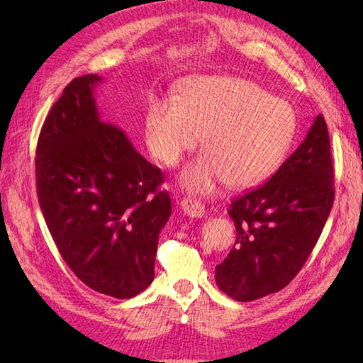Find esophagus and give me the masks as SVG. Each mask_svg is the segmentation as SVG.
Returning a JSON list of instances; mask_svg holds the SVG:
<instances>
[{
  "label": "esophagus",
  "instance_id": "1",
  "mask_svg": "<svg viewBox=\"0 0 363 363\" xmlns=\"http://www.w3.org/2000/svg\"><path fill=\"white\" fill-rule=\"evenodd\" d=\"M181 209L187 217L191 218H203L206 215V209L201 201H198V199L194 198H184L181 201Z\"/></svg>",
  "mask_w": 363,
  "mask_h": 363
}]
</instances>
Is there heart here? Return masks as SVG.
Listing matches in <instances>:
<instances>
[{
  "label": "heart",
  "instance_id": "b5f03b06",
  "mask_svg": "<svg viewBox=\"0 0 363 363\" xmlns=\"http://www.w3.org/2000/svg\"><path fill=\"white\" fill-rule=\"evenodd\" d=\"M201 134L206 152L182 173V186L196 194L212 191L223 181L233 189L254 187L287 156L296 112L285 99L235 76H194L176 96L150 98L145 140L162 164H179Z\"/></svg>",
  "mask_w": 363,
  "mask_h": 363
}]
</instances>
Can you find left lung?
<instances>
[{
	"label": "left lung",
	"instance_id": "obj_1",
	"mask_svg": "<svg viewBox=\"0 0 363 363\" xmlns=\"http://www.w3.org/2000/svg\"><path fill=\"white\" fill-rule=\"evenodd\" d=\"M334 194L328 126L317 115L304 142L264 186L230 203L237 238L215 267L218 287L235 301H254L289 285L318 242Z\"/></svg>",
	"mask_w": 363,
	"mask_h": 363
}]
</instances>
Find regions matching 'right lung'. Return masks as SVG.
Segmentation results:
<instances>
[{
  "mask_svg": "<svg viewBox=\"0 0 363 363\" xmlns=\"http://www.w3.org/2000/svg\"><path fill=\"white\" fill-rule=\"evenodd\" d=\"M101 81L74 78L52 104L37 142V196L72 272L95 291L126 299L154 279L172 199L159 190L160 169L99 118L94 89Z\"/></svg>",
  "mask_w": 363,
  "mask_h": 363,
  "instance_id": "add662e5",
  "label": "right lung"
}]
</instances>
